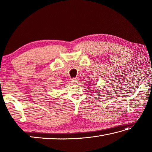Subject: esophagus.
<instances>
[{"mask_svg":"<svg viewBox=\"0 0 152 152\" xmlns=\"http://www.w3.org/2000/svg\"><path fill=\"white\" fill-rule=\"evenodd\" d=\"M78 80H79L78 78H72V80H71V82L74 83V84H76V83H78L79 82Z\"/></svg>","mask_w":152,"mask_h":152,"instance_id":"obj_1","label":"esophagus"}]
</instances>
